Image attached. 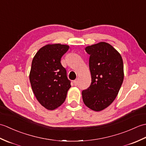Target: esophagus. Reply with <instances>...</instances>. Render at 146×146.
Returning a JSON list of instances; mask_svg holds the SVG:
<instances>
[{
  "mask_svg": "<svg viewBox=\"0 0 146 146\" xmlns=\"http://www.w3.org/2000/svg\"><path fill=\"white\" fill-rule=\"evenodd\" d=\"M73 83H74V85H75V86L77 85V84H78V80H74V81H73Z\"/></svg>",
  "mask_w": 146,
  "mask_h": 146,
  "instance_id": "34e87169",
  "label": "esophagus"
}]
</instances>
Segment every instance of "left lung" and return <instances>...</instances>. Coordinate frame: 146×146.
Returning <instances> with one entry per match:
<instances>
[{
    "mask_svg": "<svg viewBox=\"0 0 146 146\" xmlns=\"http://www.w3.org/2000/svg\"><path fill=\"white\" fill-rule=\"evenodd\" d=\"M85 51L90 55L92 83L82 91L83 101L86 107L99 111L112 103L120 90L124 76L123 60L119 52L105 42L88 46Z\"/></svg>",
    "mask_w": 146,
    "mask_h": 146,
    "instance_id": "left-lung-1",
    "label": "left lung"
}]
</instances>
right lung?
<instances>
[{
	"instance_id": "obj_1",
	"label": "right lung",
	"mask_w": 146,
	"mask_h": 146,
	"mask_svg": "<svg viewBox=\"0 0 146 146\" xmlns=\"http://www.w3.org/2000/svg\"><path fill=\"white\" fill-rule=\"evenodd\" d=\"M69 46L54 44L43 46L34 57L29 80L34 94L41 105L54 110L63 104L71 82L61 58Z\"/></svg>"
}]
</instances>
